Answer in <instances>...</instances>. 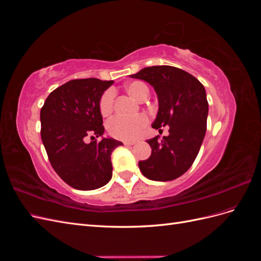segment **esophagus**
Listing matches in <instances>:
<instances>
[{
  "mask_svg": "<svg viewBox=\"0 0 261 261\" xmlns=\"http://www.w3.org/2000/svg\"><path fill=\"white\" fill-rule=\"evenodd\" d=\"M124 146H133L136 144V141H124Z\"/></svg>",
  "mask_w": 261,
  "mask_h": 261,
  "instance_id": "obj_1",
  "label": "esophagus"
}]
</instances>
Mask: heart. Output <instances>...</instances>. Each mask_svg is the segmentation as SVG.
Returning <instances> with one entry per match:
<instances>
[{"mask_svg": "<svg viewBox=\"0 0 261 261\" xmlns=\"http://www.w3.org/2000/svg\"><path fill=\"white\" fill-rule=\"evenodd\" d=\"M125 91L136 101H144L149 94L148 86L139 81H134L125 85ZM99 111L102 117L108 118L113 112V94L111 91H107L102 94L99 101ZM146 118L143 115L136 116L130 120L127 118H113L108 124V132L110 135L121 140L135 139L140 132L145 128Z\"/></svg>", "mask_w": 261, "mask_h": 261, "instance_id": "obj_1", "label": "heart"}]
</instances>
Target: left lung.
Returning <instances> with one entry per match:
<instances>
[{
    "instance_id": "left-lung-1",
    "label": "left lung",
    "mask_w": 261,
    "mask_h": 261,
    "mask_svg": "<svg viewBox=\"0 0 261 261\" xmlns=\"http://www.w3.org/2000/svg\"><path fill=\"white\" fill-rule=\"evenodd\" d=\"M130 77L149 83L156 92L159 110L152 127H170L169 136L147 140L151 155L138 162L139 169L151 180L175 179L192 167L207 130L204 87L185 70L168 65L145 67Z\"/></svg>"
}]
</instances>
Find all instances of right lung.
<instances>
[{"mask_svg": "<svg viewBox=\"0 0 261 261\" xmlns=\"http://www.w3.org/2000/svg\"><path fill=\"white\" fill-rule=\"evenodd\" d=\"M112 84L98 78L69 81L53 90L41 108V139L49 161L66 184L80 191L109 183L111 154L123 145L113 138L94 139L103 135L99 101Z\"/></svg>", "mask_w": 261, "mask_h": 261, "instance_id": "add662e5", "label": "right lung"}]
</instances>
